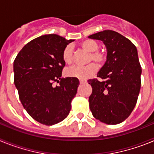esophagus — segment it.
Segmentation results:
<instances>
[{"label": "esophagus", "mask_w": 154, "mask_h": 154, "mask_svg": "<svg viewBox=\"0 0 154 154\" xmlns=\"http://www.w3.org/2000/svg\"><path fill=\"white\" fill-rule=\"evenodd\" d=\"M79 82H80V84H85V83H86L87 81H85V80H80Z\"/></svg>", "instance_id": "1"}]
</instances>
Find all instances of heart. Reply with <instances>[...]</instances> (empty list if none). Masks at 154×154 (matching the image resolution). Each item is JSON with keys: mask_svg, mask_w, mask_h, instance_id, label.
<instances>
[{"mask_svg": "<svg viewBox=\"0 0 154 154\" xmlns=\"http://www.w3.org/2000/svg\"><path fill=\"white\" fill-rule=\"evenodd\" d=\"M81 47L85 51L90 52L89 61L93 60L97 63L101 64L106 60V55L103 52L97 51L99 49V45L96 42L92 39H87L81 42ZM63 61L68 65L72 63L73 62V50L72 46L67 45L65 48L62 52ZM97 65L95 63H90L85 66L74 65L65 70V75L69 77H74L81 80H86L91 78L97 72Z\"/></svg>", "mask_w": 154, "mask_h": 154, "instance_id": "b5f03b06", "label": "heart"}]
</instances>
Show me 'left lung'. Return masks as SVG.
<instances>
[{"instance_id": "left-lung-1", "label": "left lung", "mask_w": 154, "mask_h": 154, "mask_svg": "<svg viewBox=\"0 0 154 154\" xmlns=\"http://www.w3.org/2000/svg\"><path fill=\"white\" fill-rule=\"evenodd\" d=\"M100 40L107 49L106 61L97 74L88 80L92 88L89 98L92 115L102 123L116 125L132 112L140 90L142 72L136 46L116 31L105 30L89 35Z\"/></svg>"}]
</instances>
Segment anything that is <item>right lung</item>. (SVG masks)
I'll list each match as a JSON object with an SVG mask.
<instances>
[{
    "label": "right lung",
    "mask_w": 154,
    "mask_h": 154,
    "mask_svg": "<svg viewBox=\"0 0 154 154\" xmlns=\"http://www.w3.org/2000/svg\"><path fill=\"white\" fill-rule=\"evenodd\" d=\"M73 41L53 34L42 35L25 45L14 59L19 99L28 113L42 124H56L70 112L79 81L61 77L65 65L62 52ZM55 81L58 86L52 85Z\"/></svg>",
    "instance_id": "1"
}]
</instances>
